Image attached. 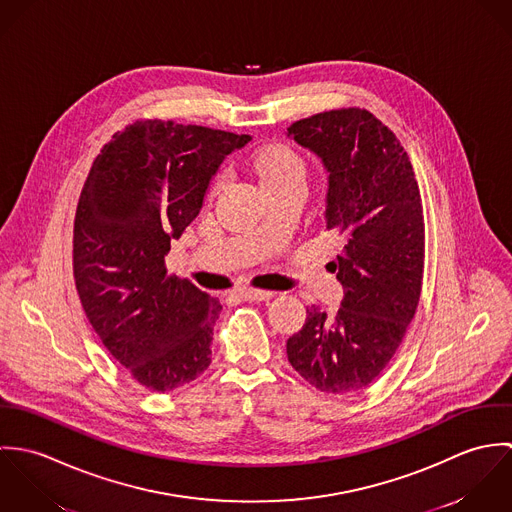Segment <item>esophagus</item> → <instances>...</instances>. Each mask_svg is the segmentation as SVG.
<instances>
[{
    "label": "esophagus",
    "mask_w": 512,
    "mask_h": 512,
    "mask_svg": "<svg viewBox=\"0 0 512 512\" xmlns=\"http://www.w3.org/2000/svg\"><path fill=\"white\" fill-rule=\"evenodd\" d=\"M238 295H240L242 299H248V301H266V299H270L274 293L266 292V290H254V288H242V290H238Z\"/></svg>",
    "instance_id": "esophagus-1"
}]
</instances>
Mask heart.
I'll return each mask as SVG.
<instances>
[{
  "label": "heart",
  "instance_id": "1",
  "mask_svg": "<svg viewBox=\"0 0 512 512\" xmlns=\"http://www.w3.org/2000/svg\"><path fill=\"white\" fill-rule=\"evenodd\" d=\"M254 169L262 185H268L286 177H303L305 173L303 159L293 151L292 147L282 146V144L262 147L254 155Z\"/></svg>",
  "mask_w": 512,
  "mask_h": 512
}]
</instances>
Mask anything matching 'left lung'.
Wrapping results in <instances>:
<instances>
[{"instance_id":"obj_1","label":"left lung","mask_w":512,"mask_h":512,"mask_svg":"<svg viewBox=\"0 0 512 512\" xmlns=\"http://www.w3.org/2000/svg\"><path fill=\"white\" fill-rule=\"evenodd\" d=\"M325 171V226L343 240L327 268L337 272V313L307 309L288 339V361L317 390L368 386L398 351L424 278V211L418 181L398 138L365 108L321 112L288 128Z\"/></svg>"}]
</instances>
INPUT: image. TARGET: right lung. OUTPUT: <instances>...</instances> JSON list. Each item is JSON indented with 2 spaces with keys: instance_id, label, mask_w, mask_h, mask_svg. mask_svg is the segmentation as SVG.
Instances as JSON below:
<instances>
[{
  "instance_id": "right-lung-1",
  "label": "right lung",
  "mask_w": 512,
  "mask_h": 512,
  "mask_svg": "<svg viewBox=\"0 0 512 512\" xmlns=\"http://www.w3.org/2000/svg\"><path fill=\"white\" fill-rule=\"evenodd\" d=\"M252 138L138 120L100 149L74 217V282L84 313L128 374L175 390L211 365L222 305L167 276L171 240L199 215L220 163Z\"/></svg>"
}]
</instances>
